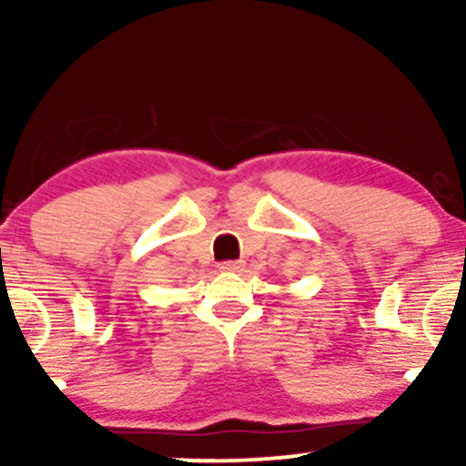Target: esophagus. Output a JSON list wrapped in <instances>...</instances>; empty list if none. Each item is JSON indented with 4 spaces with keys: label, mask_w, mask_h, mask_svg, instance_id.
I'll list each match as a JSON object with an SVG mask.
<instances>
[{
    "label": "esophagus",
    "mask_w": 466,
    "mask_h": 466,
    "mask_svg": "<svg viewBox=\"0 0 466 466\" xmlns=\"http://www.w3.org/2000/svg\"><path fill=\"white\" fill-rule=\"evenodd\" d=\"M243 260H228V263H221L218 265V269L221 271H240L243 269Z\"/></svg>",
    "instance_id": "esophagus-1"
}]
</instances>
